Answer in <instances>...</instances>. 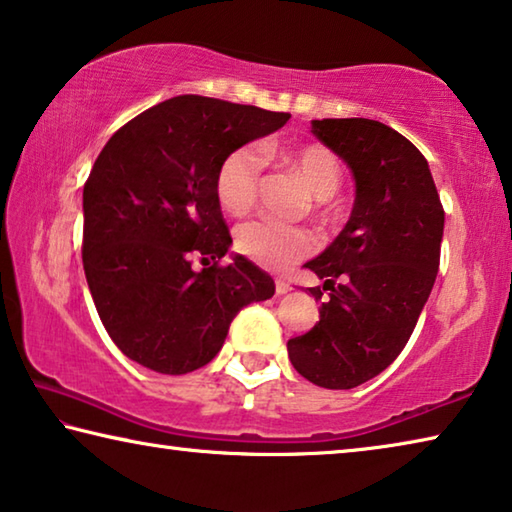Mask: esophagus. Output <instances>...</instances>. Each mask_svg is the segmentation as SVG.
I'll return each instance as SVG.
<instances>
[{"instance_id":"esophagus-1","label":"esophagus","mask_w":512,"mask_h":512,"mask_svg":"<svg viewBox=\"0 0 512 512\" xmlns=\"http://www.w3.org/2000/svg\"><path fill=\"white\" fill-rule=\"evenodd\" d=\"M274 288H276V295H288V292L292 290V286H290L286 279H276L274 281Z\"/></svg>"}]
</instances>
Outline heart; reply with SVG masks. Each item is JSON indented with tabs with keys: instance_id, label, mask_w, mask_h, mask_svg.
Wrapping results in <instances>:
<instances>
[{
	"instance_id": "heart-1",
	"label": "heart",
	"mask_w": 512,
	"mask_h": 512,
	"mask_svg": "<svg viewBox=\"0 0 512 512\" xmlns=\"http://www.w3.org/2000/svg\"><path fill=\"white\" fill-rule=\"evenodd\" d=\"M263 154L288 172H295L317 199L331 197L340 186V163L329 147L320 142H304L295 147H263ZM263 154L254 145L236 147L222 158L215 172V197L222 211L233 217L247 215L258 201L263 181ZM317 247L315 233L299 226L272 220L242 224L236 233V249L267 272H286L311 256Z\"/></svg>"
}]
</instances>
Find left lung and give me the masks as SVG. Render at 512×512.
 Listing matches in <instances>:
<instances>
[{"instance_id":"left-lung-1","label":"left lung","mask_w":512,"mask_h":512,"mask_svg":"<svg viewBox=\"0 0 512 512\" xmlns=\"http://www.w3.org/2000/svg\"><path fill=\"white\" fill-rule=\"evenodd\" d=\"M311 124L349 165L356 199L340 236L306 263L331 292L320 322L288 340V356L311 383L349 390L406 347L438 274L445 211L426 158L388 124L365 117Z\"/></svg>"}]
</instances>
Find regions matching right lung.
I'll use <instances>...</instances> for the list:
<instances>
[{
  "mask_svg": "<svg viewBox=\"0 0 512 512\" xmlns=\"http://www.w3.org/2000/svg\"><path fill=\"white\" fill-rule=\"evenodd\" d=\"M290 120L258 106L181 95L113 133L83 186V270L104 329L124 356L188 374L217 356L270 274L233 256L215 197L222 158ZM195 257L205 265L195 271Z\"/></svg>",
  "mask_w": 512,
  "mask_h": 512,
  "instance_id": "obj_1",
  "label": "right lung"
}]
</instances>
